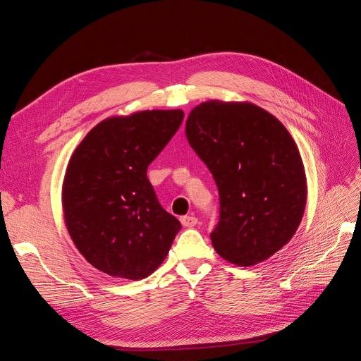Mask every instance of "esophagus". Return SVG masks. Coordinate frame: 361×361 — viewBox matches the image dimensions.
I'll use <instances>...</instances> for the list:
<instances>
[{
    "instance_id": "34e87169",
    "label": "esophagus",
    "mask_w": 361,
    "mask_h": 361,
    "mask_svg": "<svg viewBox=\"0 0 361 361\" xmlns=\"http://www.w3.org/2000/svg\"><path fill=\"white\" fill-rule=\"evenodd\" d=\"M180 223L183 227H194L195 224H197V218L192 215H185L180 218Z\"/></svg>"
}]
</instances>
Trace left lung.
Masks as SVG:
<instances>
[{"label": "left lung", "mask_w": 361, "mask_h": 361, "mask_svg": "<svg viewBox=\"0 0 361 361\" xmlns=\"http://www.w3.org/2000/svg\"><path fill=\"white\" fill-rule=\"evenodd\" d=\"M190 146L212 173L216 253L239 267L264 262L297 232L307 200L300 152L281 122L255 104L207 101L190 113Z\"/></svg>", "instance_id": "obj_1"}]
</instances>
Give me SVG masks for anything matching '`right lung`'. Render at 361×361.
I'll return each instance as SVG.
<instances>
[{"label":"right lung","instance_id":"1","mask_svg":"<svg viewBox=\"0 0 361 361\" xmlns=\"http://www.w3.org/2000/svg\"><path fill=\"white\" fill-rule=\"evenodd\" d=\"M182 120V110L110 117L73 152L63 182L64 221L85 260L108 276L146 279L182 228L146 174Z\"/></svg>","mask_w":361,"mask_h":361}]
</instances>
